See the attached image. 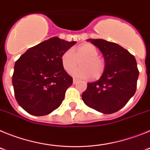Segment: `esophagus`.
I'll list each match as a JSON object with an SVG mask.
<instances>
[{"mask_svg":"<svg viewBox=\"0 0 150 150\" xmlns=\"http://www.w3.org/2000/svg\"><path fill=\"white\" fill-rule=\"evenodd\" d=\"M78 82V79H76V78H74V79H73V83L74 84H76V83H77Z\"/></svg>","mask_w":150,"mask_h":150,"instance_id":"34e87169","label":"esophagus"}]
</instances>
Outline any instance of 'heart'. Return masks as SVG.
<instances>
[{
	"label": "heart",
	"instance_id": "heart-1",
	"mask_svg": "<svg viewBox=\"0 0 150 150\" xmlns=\"http://www.w3.org/2000/svg\"><path fill=\"white\" fill-rule=\"evenodd\" d=\"M99 50L91 43H83L75 50H68L62 54L61 61L63 68L69 72L81 61V67L73 70V76L80 79H98L106 68L104 59L98 55Z\"/></svg>",
	"mask_w": 150,
	"mask_h": 150
}]
</instances>
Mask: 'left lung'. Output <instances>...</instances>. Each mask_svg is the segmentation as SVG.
Returning a JSON list of instances; mask_svg holds the SVG:
<instances>
[{"instance_id": "8db88e82", "label": "left lung", "mask_w": 150, "mask_h": 150, "mask_svg": "<svg viewBox=\"0 0 150 150\" xmlns=\"http://www.w3.org/2000/svg\"><path fill=\"white\" fill-rule=\"evenodd\" d=\"M100 50L106 63L101 77L87 83L82 94L86 106L105 114L113 113L134 95L139 76L134 56L115 43L101 39L88 40Z\"/></svg>"}]
</instances>
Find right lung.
<instances>
[{"instance_id":"add662e5","label":"right lung","mask_w":150,"mask_h":150,"mask_svg":"<svg viewBox=\"0 0 150 150\" xmlns=\"http://www.w3.org/2000/svg\"><path fill=\"white\" fill-rule=\"evenodd\" d=\"M76 43L52 38L29 48L16 62L14 94L26 112L45 116L62 104L73 78L62 67L61 58Z\"/></svg>"}]
</instances>
